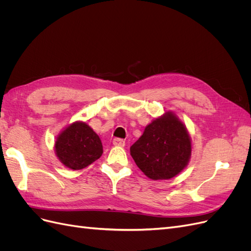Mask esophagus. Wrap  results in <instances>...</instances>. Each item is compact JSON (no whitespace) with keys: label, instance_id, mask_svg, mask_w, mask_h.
Here are the masks:
<instances>
[{"label":"esophagus","instance_id":"34e87169","mask_svg":"<svg viewBox=\"0 0 251 251\" xmlns=\"http://www.w3.org/2000/svg\"><path fill=\"white\" fill-rule=\"evenodd\" d=\"M125 140L120 139V138H114L113 139V144L116 147H125Z\"/></svg>","mask_w":251,"mask_h":251}]
</instances>
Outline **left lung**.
<instances>
[{"label":"left lung","mask_w":251,"mask_h":251,"mask_svg":"<svg viewBox=\"0 0 251 251\" xmlns=\"http://www.w3.org/2000/svg\"><path fill=\"white\" fill-rule=\"evenodd\" d=\"M136 165L151 180H168L183 171L192 156L185 125L172 111L155 118L130 149Z\"/></svg>","instance_id":"obj_1"}]
</instances>
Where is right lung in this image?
Instances as JSON below:
<instances>
[{"mask_svg": "<svg viewBox=\"0 0 251 251\" xmlns=\"http://www.w3.org/2000/svg\"><path fill=\"white\" fill-rule=\"evenodd\" d=\"M55 155L68 169L82 170L102 155L101 140L85 121H75L59 133L54 143Z\"/></svg>", "mask_w": 251, "mask_h": 251, "instance_id": "right-lung-1", "label": "right lung"}]
</instances>
